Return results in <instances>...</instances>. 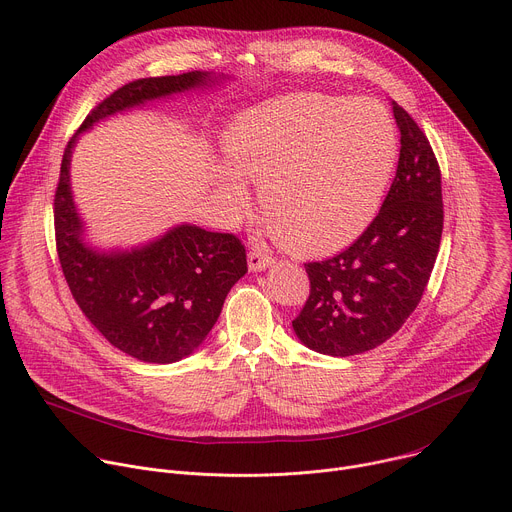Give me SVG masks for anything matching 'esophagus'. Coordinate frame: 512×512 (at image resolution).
<instances>
[{
	"label": "esophagus",
	"mask_w": 512,
	"mask_h": 512,
	"mask_svg": "<svg viewBox=\"0 0 512 512\" xmlns=\"http://www.w3.org/2000/svg\"><path fill=\"white\" fill-rule=\"evenodd\" d=\"M273 263H275V259L271 255H267L265 251H261V249H253L249 253V269L251 271H263V269L271 267Z\"/></svg>",
	"instance_id": "34e87169"
}]
</instances>
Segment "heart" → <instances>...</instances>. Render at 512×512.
<instances>
[{"mask_svg":"<svg viewBox=\"0 0 512 512\" xmlns=\"http://www.w3.org/2000/svg\"><path fill=\"white\" fill-rule=\"evenodd\" d=\"M223 148L233 168L259 182L261 208L283 241L328 253L373 223L397 166L399 133L373 99L294 93L241 111ZM236 173L216 170L233 216L249 200Z\"/></svg>","mask_w":512,"mask_h":512,"instance_id":"heart-1","label":"heart"}]
</instances>
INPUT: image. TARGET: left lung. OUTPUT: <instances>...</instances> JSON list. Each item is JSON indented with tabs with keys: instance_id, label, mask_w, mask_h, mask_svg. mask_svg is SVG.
Masks as SVG:
<instances>
[{
	"instance_id": "obj_1",
	"label": "left lung",
	"mask_w": 512,
	"mask_h": 512,
	"mask_svg": "<svg viewBox=\"0 0 512 512\" xmlns=\"http://www.w3.org/2000/svg\"><path fill=\"white\" fill-rule=\"evenodd\" d=\"M393 115L399 164L375 221L342 253L306 263L310 296L291 326L320 354H360L389 340L421 302L440 251V166L425 133L395 101Z\"/></svg>"
}]
</instances>
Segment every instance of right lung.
Listing matches in <instances>:
<instances>
[{
	"instance_id": "add662e5",
	"label": "right lung",
	"mask_w": 512,
	"mask_h": 512,
	"mask_svg": "<svg viewBox=\"0 0 512 512\" xmlns=\"http://www.w3.org/2000/svg\"><path fill=\"white\" fill-rule=\"evenodd\" d=\"M225 79L192 70L127 83L87 115L62 156L54 231L64 279L87 320L115 348L141 362H176L204 342L231 287L247 273L245 247L235 235L210 233L196 225H178L148 245L125 251L87 245L85 223L70 190L72 148L79 133L115 113L208 89Z\"/></svg>"
}]
</instances>
